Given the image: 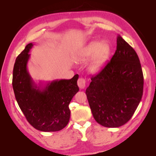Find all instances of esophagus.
<instances>
[{"instance_id": "34e87169", "label": "esophagus", "mask_w": 156, "mask_h": 156, "mask_svg": "<svg viewBox=\"0 0 156 156\" xmlns=\"http://www.w3.org/2000/svg\"><path fill=\"white\" fill-rule=\"evenodd\" d=\"M77 84L80 88H84L86 86V79L83 77L79 78L78 79Z\"/></svg>"}]
</instances>
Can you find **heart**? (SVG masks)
Here are the masks:
<instances>
[{"label":"heart","instance_id":"obj_1","mask_svg":"<svg viewBox=\"0 0 156 156\" xmlns=\"http://www.w3.org/2000/svg\"><path fill=\"white\" fill-rule=\"evenodd\" d=\"M111 52V45L107 40L92 41L79 51L75 58L82 62L92 57L88 68L92 72H97L106 64Z\"/></svg>","mask_w":156,"mask_h":156}]
</instances>
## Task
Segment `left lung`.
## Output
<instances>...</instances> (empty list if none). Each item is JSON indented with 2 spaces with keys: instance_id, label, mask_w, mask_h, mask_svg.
I'll return each mask as SVG.
<instances>
[{
  "instance_id": "8db88e82",
  "label": "left lung",
  "mask_w": 156,
  "mask_h": 156,
  "mask_svg": "<svg viewBox=\"0 0 156 156\" xmlns=\"http://www.w3.org/2000/svg\"><path fill=\"white\" fill-rule=\"evenodd\" d=\"M116 50L104 68L91 77L86 94L94 119L107 127L128 122L143 93L144 77L135 51L119 35Z\"/></svg>"
}]
</instances>
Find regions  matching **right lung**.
Segmentation results:
<instances>
[{
  "label": "right lung",
  "mask_w": 156,
  "mask_h": 156,
  "mask_svg": "<svg viewBox=\"0 0 156 156\" xmlns=\"http://www.w3.org/2000/svg\"><path fill=\"white\" fill-rule=\"evenodd\" d=\"M33 46L28 44L18 55L13 70L12 86L21 110L29 123L41 131H57L68 124L69 104L79 91L78 74L71 79L49 83L46 87H37L27 71L29 52Z\"/></svg>",
  "instance_id": "obj_1"
}]
</instances>
